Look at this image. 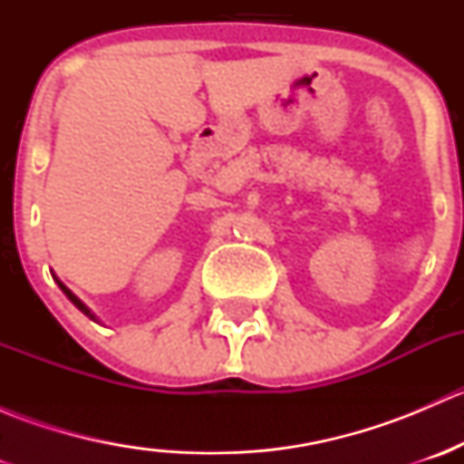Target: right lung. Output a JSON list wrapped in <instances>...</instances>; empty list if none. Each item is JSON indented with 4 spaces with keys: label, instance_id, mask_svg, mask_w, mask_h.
Segmentation results:
<instances>
[{
    "label": "right lung",
    "instance_id": "add662e5",
    "mask_svg": "<svg viewBox=\"0 0 464 464\" xmlns=\"http://www.w3.org/2000/svg\"><path fill=\"white\" fill-rule=\"evenodd\" d=\"M53 280H55V283H58V287H60V289H63V292H64V296H67V298H69V301H72V303H73V305H76V307H78V310H81V312H82V314H85V316H89V319H92V321H98V316H96V314H93V312H92V310H89V307L85 305V303H82V301H81V298H78V296H76V294H73V292H72V289H69V287H67V285H64V283H63V280H60V278H58V276H53Z\"/></svg>",
    "mask_w": 464,
    "mask_h": 464
}]
</instances>
